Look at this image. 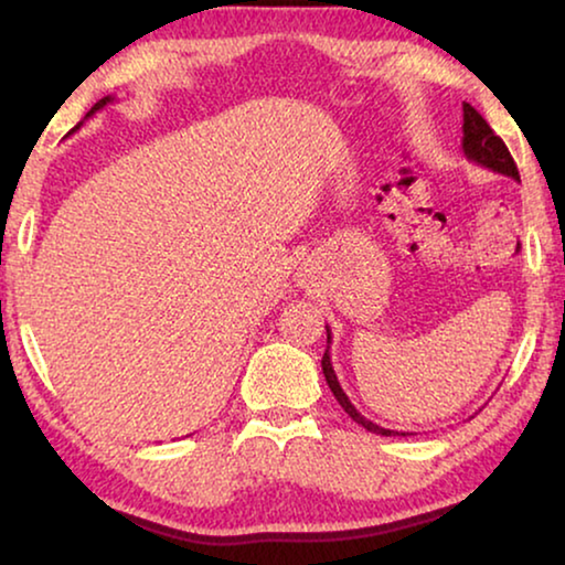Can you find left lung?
<instances>
[{"instance_id": "1", "label": "left lung", "mask_w": 565, "mask_h": 565, "mask_svg": "<svg viewBox=\"0 0 565 565\" xmlns=\"http://www.w3.org/2000/svg\"><path fill=\"white\" fill-rule=\"evenodd\" d=\"M462 153H466L468 161H476L478 167H486V169H491V172L512 177V180L520 182V172H516V164H514L512 153H509V149H507V143L501 141L497 134H493L489 122L483 120V115L478 113L476 107H470L468 103H462ZM327 344H331V329L329 327H327ZM321 367H323V377H327L331 393H334L339 406H342L344 412L352 416V422L362 424V427H365L367 431H373V435H385V437L412 435V431L385 429V427H381V424L365 419V416H362L358 408L352 406V401L347 398L342 385H339V377L334 373V367H331L329 347H327V352H323Z\"/></svg>"}]
</instances>
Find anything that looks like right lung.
<instances>
[{"label": "right lung", "mask_w": 565, "mask_h": 565, "mask_svg": "<svg viewBox=\"0 0 565 565\" xmlns=\"http://www.w3.org/2000/svg\"><path fill=\"white\" fill-rule=\"evenodd\" d=\"M110 103H113V97H103V99H99V103H97L95 107H92V110H89L87 115H84V120H89V118H92V115H95L97 110H103V107H105V105H110ZM84 120H82V122H79V126H76L74 130H79V128L84 126ZM74 130H72V134H74Z\"/></svg>", "instance_id": "right-lung-1"}]
</instances>
